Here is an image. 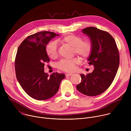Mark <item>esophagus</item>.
Listing matches in <instances>:
<instances>
[{"mask_svg":"<svg viewBox=\"0 0 131 131\" xmlns=\"http://www.w3.org/2000/svg\"><path fill=\"white\" fill-rule=\"evenodd\" d=\"M73 74V73H67L66 74V76H72Z\"/></svg>","mask_w":131,"mask_h":131,"instance_id":"esophagus-1","label":"esophagus"}]
</instances>
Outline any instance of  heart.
I'll return each instance as SVG.
<instances>
[{"label":"heart","mask_w":131,"mask_h":131,"mask_svg":"<svg viewBox=\"0 0 131 131\" xmlns=\"http://www.w3.org/2000/svg\"><path fill=\"white\" fill-rule=\"evenodd\" d=\"M60 41L72 48L73 53L78 55L82 60L88 59L91 53L92 47L90 41L82 40L81 37L69 34L65 36ZM46 53L51 58H54L58 55L57 44L55 41H51L46 47ZM80 62L78 58H73L71 60H62L58 64V68L65 71H72L75 68V65Z\"/></svg>","instance_id":"heart-1"}]
</instances>
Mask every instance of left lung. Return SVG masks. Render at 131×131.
Returning <instances> with one entry per match:
<instances>
[{
  "label": "left lung",
  "mask_w": 131,
  "mask_h": 131,
  "mask_svg": "<svg viewBox=\"0 0 131 131\" xmlns=\"http://www.w3.org/2000/svg\"><path fill=\"white\" fill-rule=\"evenodd\" d=\"M90 39L92 49L88 59L94 70L80 74L81 82L76 86L82 94L92 96L104 92L113 82L119 66V53L116 41L108 32L94 27L82 30Z\"/></svg>",
  "instance_id": "8db88e82"
}]
</instances>
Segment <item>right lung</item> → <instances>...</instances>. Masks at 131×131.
<instances>
[{
	"instance_id": "right-lung-1",
	"label": "right lung",
	"mask_w": 131,
	"mask_h": 131,
	"mask_svg": "<svg viewBox=\"0 0 131 131\" xmlns=\"http://www.w3.org/2000/svg\"><path fill=\"white\" fill-rule=\"evenodd\" d=\"M56 36L51 31H41L24 39L17 49L15 70L17 80L31 97L46 100L53 96L59 89L65 74L53 72L50 76L44 71L45 62L50 59L46 46Z\"/></svg>"
}]
</instances>
